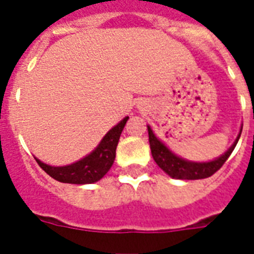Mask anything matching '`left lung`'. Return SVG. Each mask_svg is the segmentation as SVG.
Returning <instances> with one entry per match:
<instances>
[{
  "instance_id": "obj_1",
  "label": "left lung",
  "mask_w": 254,
  "mask_h": 254,
  "mask_svg": "<svg viewBox=\"0 0 254 254\" xmlns=\"http://www.w3.org/2000/svg\"><path fill=\"white\" fill-rule=\"evenodd\" d=\"M242 132V129H241ZM241 133L234 141V144L227 149V152H224L222 156H219L215 160L211 162H190L185 160L173 154L170 149L166 147L165 144L160 141L152 132V129L148 127V137H149V147H151V154L152 158L156 162V165L159 166L166 174H169L171 178L177 180H202L208 178L224 165V162L229 159L231 152L234 151L235 145L240 140Z\"/></svg>"
}]
</instances>
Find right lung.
<instances>
[{
	"label": "right lung",
	"instance_id": "1",
	"mask_svg": "<svg viewBox=\"0 0 254 254\" xmlns=\"http://www.w3.org/2000/svg\"><path fill=\"white\" fill-rule=\"evenodd\" d=\"M127 118L129 117H125L120 124L111 127L110 130L106 133L105 137L102 138L99 145L91 154L78 162H74L72 165L61 166V167L49 166L35 158L36 162L52 178L64 184L83 185V184H94L99 181L100 178L106 176V173L110 170V167L114 163L118 140H120Z\"/></svg>",
	"mask_w": 254,
	"mask_h": 254
}]
</instances>
